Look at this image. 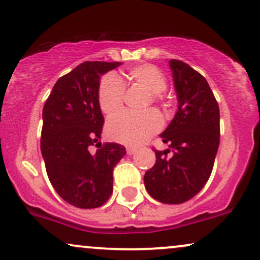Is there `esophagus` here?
I'll return each instance as SVG.
<instances>
[{
  "label": "esophagus",
  "instance_id": "obj_1",
  "mask_svg": "<svg viewBox=\"0 0 260 260\" xmlns=\"http://www.w3.org/2000/svg\"><path fill=\"white\" fill-rule=\"evenodd\" d=\"M136 150H137V149L133 148V147H127V148H126V151H127L128 155L134 154V153H136Z\"/></svg>",
  "mask_w": 260,
  "mask_h": 260
}]
</instances>
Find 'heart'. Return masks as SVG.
Wrapping results in <instances>:
<instances>
[{
  "instance_id": "heart-1",
  "label": "heart",
  "mask_w": 260,
  "mask_h": 260,
  "mask_svg": "<svg viewBox=\"0 0 260 260\" xmlns=\"http://www.w3.org/2000/svg\"><path fill=\"white\" fill-rule=\"evenodd\" d=\"M127 78L138 83L151 92L154 103L166 105L162 91L168 86L164 73L153 64H140L126 72ZM98 101L101 111L106 116H113L121 111L124 101V85L116 74H106L100 80ZM162 126L160 116L153 110L143 113L122 112L109 121L106 133L110 139L127 145H138L159 132Z\"/></svg>"
}]
</instances>
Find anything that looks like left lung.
<instances>
[{
	"label": "left lung",
	"instance_id": "1",
	"mask_svg": "<svg viewBox=\"0 0 260 260\" xmlns=\"http://www.w3.org/2000/svg\"><path fill=\"white\" fill-rule=\"evenodd\" d=\"M178 110L160 134L170 149L155 150L156 162L144 175V184L154 199L181 204L205 186L220 144V111L207 79L190 66L170 59ZM171 158L167 157L169 150Z\"/></svg>",
	"mask_w": 260,
	"mask_h": 260
}]
</instances>
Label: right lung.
I'll list each match as a JSON object with an SVG mask.
<instances>
[{
  "mask_svg": "<svg viewBox=\"0 0 260 260\" xmlns=\"http://www.w3.org/2000/svg\"><path fill=\"white\" fill-rule=\"evenodd\" d=\"M121 62L86 61L61 77L43 109L41 154L49 180L63 201L80 209L105 204L113 168L126 154L117 143L101 144L104 116L98 101L100 77ZM98 149L90 153V147Z\"/></svg>",
  "mask_w": 260,
  "mask_h": 260,
  "instance_id": "add662e5",
  "label": "right lung"
}]
</instances>
